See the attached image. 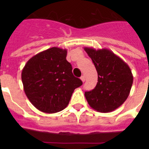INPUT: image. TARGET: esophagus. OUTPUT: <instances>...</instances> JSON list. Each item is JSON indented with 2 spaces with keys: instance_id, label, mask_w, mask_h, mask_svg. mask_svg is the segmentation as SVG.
Returning a JSON list of instances; mask_svg holds the SVG:
<instances>
[{
  "instance_id": "1",
  "label": "esophagus",
  "mask_w": 149,
  "mask_h": 149,
  "mask_svg": "<svg viewBox=\"0 0 149 149\" xmlns=\"http://www.w3.org/2000/svg\"><path fill=\"white\" fill-rule=\"evenodd\" d=\"M81 80L82 81V82H84L86 81V77L85 76H82L81 77Z\"/></svg>"
}]
</instances>
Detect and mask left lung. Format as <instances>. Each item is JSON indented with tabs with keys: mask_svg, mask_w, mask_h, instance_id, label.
<instances>
[{
	"mask_svg": "<svg viewBox=\"0 0 149 149\" xmlns=\"http://www.w3.org/2000/svg\"><path fill=\"white\" fill-rule=\"evenodd\" d=\"M98 73V82L84 95L88 104L97 112H110L120 107L130 94L133 76L128 65L112 51L84 47Z\"/></svg>",
	"mask_w": 149,
	"mask_h": 149,
	"instance_id": "obj_1",
	"label": "left lung"
}]
</instances>
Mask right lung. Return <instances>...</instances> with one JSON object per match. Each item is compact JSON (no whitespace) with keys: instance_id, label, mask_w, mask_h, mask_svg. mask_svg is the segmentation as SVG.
I'll list each match as a JSON object with an SVG mask.
<instances>
[{"instance_id":"obj_1","label":"right lung","mask_w":149,"mask_h":149,"mask_svg":"<svg viewBox=\"0 0 149 149\" xmlns=\"http://www.w3.org/2000/svg\"><path fill=\"white\" fill-rule=\"evenodd\" d=\"M66 55L67 49L53 47L34 55L22 70L25 94L41 112L52 114L65 109L75 88L83 84L73 75Z\"/></svg>"}]
</instances>
